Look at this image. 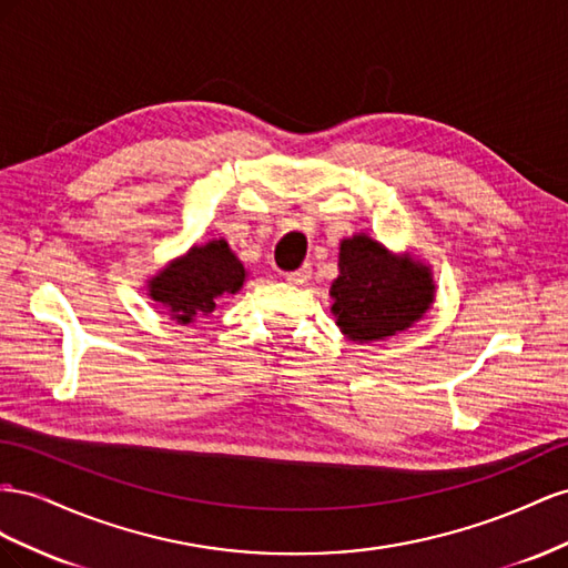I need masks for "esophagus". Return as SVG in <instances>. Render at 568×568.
I'll use <instances>...</instances> for the list:
<instances>
[{"label": "esophagus", "instance_id": "1", "mask_svg": "<svg viewBox=\"0 0 568 568\" xmlns=\"http://www.w3.org/2000/svg\"><path fill=\"white\" fill-rule=\"evenodd\" d=\"M310 278H312V268L310 266H302L297 271L285 273V281L290 285H304V283H310Z\"/></svg>", "mask_w": 568, "mask_h": 568}]
</instances>
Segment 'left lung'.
I'll use <instances>...</instances> for the list:
<instances>
[{
    "instance_id": "left-lung-1",
    "label": "left lung",
    "mask_w": 568,
    "mask_h": 568,
    "mask_svg": "<svg viewBox=\"0 0 568 568\" xmlns=\"http://www.w3.org/2000/svg\"><path fill=\"white\" fill-rule=\"evenodd\" d=\"M337 268L331 312L352 343H376L407 331L435 302L430 266L409 252H390L366 233L339 240Z\"/></svg>"
}]
</instances>
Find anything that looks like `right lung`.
Segmentation results:
<instances>
[{
    "label": "right lung",
    "mask_w": 568,
    "mask_h": 568,
    "mask_svg": "<svg viewBox=\"0 0 568 568\" xmlns=\"http://www.w3.org/2000/svg\"><path fill=\"white\" fill-rule=\"evenodd\" d=\"M245 278L247 268L229 242L214 237L159 268L148 281V297L164 306L181 326H190L212 316L221 300L237 295Z\"/></svg>",
    "instance_id": "add662e5"
}]
</instances>
